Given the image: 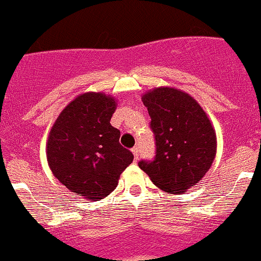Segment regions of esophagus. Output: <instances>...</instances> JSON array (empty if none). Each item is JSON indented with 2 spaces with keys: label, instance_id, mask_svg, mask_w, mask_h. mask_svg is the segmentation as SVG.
I'll return each mask as SVG.
<instances>
[{
  "label": "esophagus",
  "instance_id": "obj_1",
  "mask_svg": "<svg viewBox=\"0 0 261 261\" xmlns=\"http://www.w3.org/2000/svg\"><path fill=\"white\" fill-rule=\"evenodd\" d=\"M132 152H133V155H135V160H136V162H137L138 158H140V150H138V147L137 146L133 147Z\"/></svg>",
  "mask_w": 261,
  "mask_h": 261
}]
</instances>
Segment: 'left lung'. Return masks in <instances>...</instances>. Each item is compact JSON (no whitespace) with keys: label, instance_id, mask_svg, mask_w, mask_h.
<instances>
[{"label":"left lung","instance_id":"1","mask_svg":"<svg viewBox=\"0 0 261 261\" xmlns=\"http://www.w3.org/2000/svg\"><path fill=\"white\" fill-rule=\"evenodd\" d=\"M155 138V156L138 167L167 193L181 194L207 173L216 155V133L194 98L173 88L142 97Z\"/></svg>","mask_w":261,"mask_h":261}]
</instances>
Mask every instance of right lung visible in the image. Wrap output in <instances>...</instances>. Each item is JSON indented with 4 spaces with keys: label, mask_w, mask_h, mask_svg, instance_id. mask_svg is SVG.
I'll use <instances>...</instances> for the list:
<instances>
[{
    "label": "right lung",
    "mask_w": 261,
    "mask_h": 261,
    "mask_svg": "<svg viewBox=\"0 0 261 261\" xmlns=\"http://www.w3.org/2000/svg\"><path fill=\"white\" fill-rule=\"evenodd\" d=\"M116 102L102 93L75 98L58 116L46 145L53 174L75 194L102 199L118 186L121 172L133 162L120 145V130L110 124Z\"/></svg>",
    "instance_id": "1"
}]
</instances>
